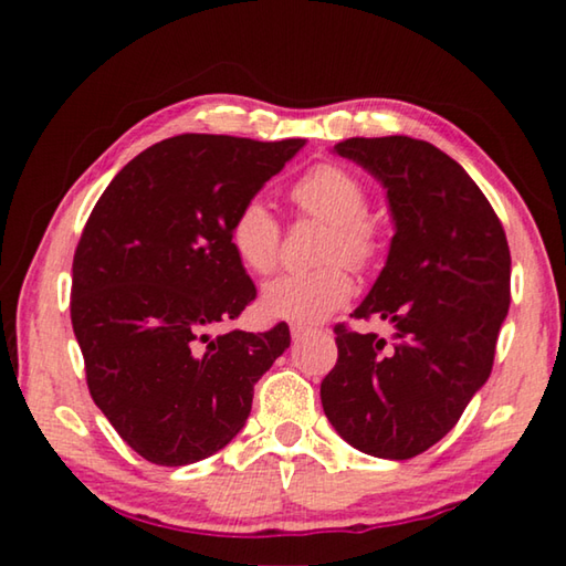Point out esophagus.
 I'll return each mask as SVG.
<instances>
[{
	"label": "esophagus",
	"mask_w": 566,
	"mask_h": 566,
	"mask_svg": "<svg viewBox=\"0 0 566 566\" xmlns=\"http://www.w3.org/2000/svg\"><path fill=\"white\" fill-rule=\"evenodd\" d=\"M312 327H304V324H292V339L294 342H302L304 337H310Z\"/></svg>",
	"instance_id": "esophagus-1"
}]
</instances>
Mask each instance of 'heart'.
<instances>
[{
	"mask_svg": "<svg viewBox=\"0 0 566 566\" xmlns=\"http://www.w3.org/2000/svg\"><path fill=\"white\" fill-rule=\"evenodd\" d=\"M294 207L306 217L327 222L314 270H290L264 286L262 306L274 319L314 324L329 317L349 300L347 266L367 272L385 249L379 219L367 212L369 195L352 169L319 161L290 189ZM229 242L247 270L270 274L282 252V224L262 199H247L229 224Z\"/></svg>",
	"mask_w": 566,
	"mask_h": 566,
	"instance_id": "1",
	"label": "heart"
}]
</instances>
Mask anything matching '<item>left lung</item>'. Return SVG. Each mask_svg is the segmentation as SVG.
I'll list each match as a JSON object with an SVG mask.
<instances>
[{
  "instance_id": "left-lung-1",
  "label": "left lung",
  "mask_w": 566,
  "mask_h": 566,
  "mask_svg": "<svg viewBox=\"0 0 566 566\" xmlns=\"http://www.w3.org/2000/svg\"><path fill=\"white\" fill-rule=\"evenodd\" d=\"M334 151L387 187L397 232L354 317L391 322L395 342L337 324L322 407L359 452L411 459L457 424L492 375L510 310V244L474 179L429 142L352 137Z\"/></svg>"
}]
</instances>
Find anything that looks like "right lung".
<instances>
[{
	"mask_svg": "<svg viewBox=\"0 0 566 566\" xmlns=\"http://www.w3.org/2000/svg\"><path fill=\"white\" fill-rule=\"evenodd\" d=\"M304 147L179 134L104 189L72 262V327L104 417L151 464L219 452L252 411L254 385L290 347L284 322L232 329L256 290L229 242L247 199Z\"/></svg>",
	"mask_w": 566,
	"mask_h": 566,
	"instance_id": "obj_1",
	"label": "right lung"
}]
</instances>
